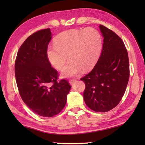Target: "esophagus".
Returning <instances> with one entry per match:
<instances>
[{"mask_svg":"<svg viewBox=\"0 0 145 145\" xmlns=\"http://www.w3.org/2000/svg\"><path fill=\"white\" fill-rule=\"evenodd\" d=\"M76 82V80L75 79H73V80H70V81H69V82H70V85H72V86H73V84H75V82Z\"/></svg>","mask_w":145,"mask_h":145,"instance_id":"34e87169","label":"esophagus"}]
</instances>
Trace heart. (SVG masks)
<instances>
[{"label":"heart","instance_id":"heart-1","mask_svg":"<svg viewBox=\"0 0 145 145\" xmlns=\"http://www.w3.org/2000/svg\"><path fill=\"white\" fill-rule=\"evenodd\" d=\"M102 37L93 28L71 29L60 33L55 39V45H49L46 56L54 67L61 70L68 57L70 61L64 68V77H75L82 70L94 67L101 54Z\"/></svg>","mask_w":145,"mask_h":145}]
</instances>
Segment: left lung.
<instances>
[{"label":"left lung","instance_id":"left-lung-1","mask_svg":"<svg viewBox=\"0 0 145 145\" xmlns=\"http://www.w3.org/2000/svg\"><path fill=\"white\" fill-rule=\"evenodd\" d=\"M104 41L101 55L95 67L80 80L87 106L96 112H107L121 101L129 78L128 53L121 39L113 31L99 25Z\"/></svg>","mask_w":145,"mask_h":145}]
</instances>
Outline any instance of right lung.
Wrapping results in <instances>:
<instances>
[{"mask_svg":"<svg viewBox=\"0 0 145 145\" xmlns=\"http://www.w3.org/2000/svg\"><path fill=\"white\" fill-rule=\"evenodd\" d=\"M52 38L50 29L33 33L20 47L14 65L16 81L24 102L34 113L52 117L62 111L71 86L57 81L58 73L46 56Z\"/></svg>","mask_w":145,"mask_h":145,"instance_id":"right-lung-1","label":"right lung"}]
</instances>
